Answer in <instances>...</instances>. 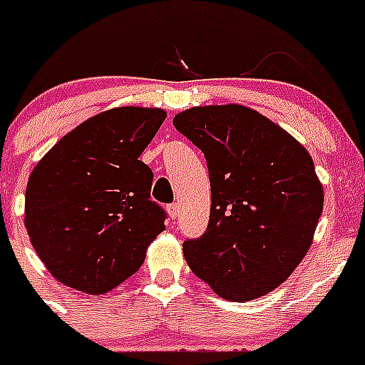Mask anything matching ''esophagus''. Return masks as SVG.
I'll return each mask as SVG.
<instances>
[{
  "label": "esophagus",
  "instance_id": "esophagus-1",
  "mask_svg": "<svg viewBox=\"0 0 365 365\" xmlns=\"http://www.w3.org/2000/svg\"><path fill=\"white\" fill-rule=\"evenodd\" d=\"M168 214H170V217L172 219H177L180 215V206L177 205V202L175 205H170L168 206Z\"/></svg>",
  "mask_w": 365,
  "mask_h": 365
}]
</instances>
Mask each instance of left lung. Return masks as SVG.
<instances>
[{"label": "left lung", "instance_id": "obj_1", "mask_svg": "<svg viewBox=\"0 0 365 365\" xmlns=\"http://www.w3.org/2000/svg\"><path fill=\"white\" fill-rule=\"evenodd\" d=\"M173 125L205 153L212 188L206 232L182 245L186 263L230 302L269 294L305 257L324 210L311 155L240 104L186 109Z\"/></svg>", "mask_w": 365, "mask_h": 365}]
</instances>
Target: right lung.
I'll list each match as a JSON object with an SVG mask.
<instances>
[{
  "instance_id": "add662e5",
  "label": "right lung",
  "mask_w": 365,
  "mask_h": 365,
  "mask_svg": "<svg viewBox=\"0 0 365 365\" xmlns=\"http://www.w3.org/2000/svg\"><path fill=\"white\" fill-rule=\"evenodd\" d=\"M166 113L115 108L60 138L32 170L25 228L54 278L104 294L138 270L166 214L150 199L153 172L138 160Z\"/></svg>"
}]
</instances>
